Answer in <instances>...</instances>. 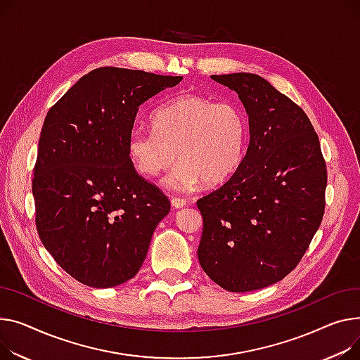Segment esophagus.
Listing matches in <instances>:
<instances>
[{
  "label": "esophagus",
  "mask_w": 360,
  "mask_h": 360,
  "mask_svg": "<svg viewBox=\"0 0 360 360\" xmlns=\"http://www.w3.org/2000/svg\"><path fill=\"white\" fill-rule=\"evenodd\" d=\"M171 204H172V207H174V208H182V207H185V205H186V201H185L184 198L174 197V198L171 200Z\"/></svg>",
  "instance_id": "esophagus-1"
}]
</instances>
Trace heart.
<instances>
[{
    "label": "heart",
    "mask_w": 360,
    "mask_h": 360,
    "mask_svg": "<svg viewBox=\"0 0 360 360\" xmlns=\"http://www.w3.org/2000/svg\"><path fill=\"white\" fill-rule=\"evenodd\" d=\"M153 129L134 127L127 137V155L134 169L149 178L179 159L163 185L182 193L202 181L219 185L242 163L248 123L231 101L184 94L160 105L152 115Z\"/></svg>",
    "instance_id": "obj_1"
}]
</instances>
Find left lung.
<instances>
[{"mask_svg": "<svg viewBox=\"0 0 360 360\" xmlns=\"http://www.w3.org/2000/svg\"><path fill=\"white\" fill-rule=\"evenodd\" d=\"M211 78L238 94L249 146L233 176L197 201L198 260L221 288L248 292L300 263L323 220L327 169L319 136L292 100L255 74Z\"/></svg>", "mask_w": 360, "mask_h": 360, "instance_id": "left-lung-1", "label": "left lung"}]
</instances>
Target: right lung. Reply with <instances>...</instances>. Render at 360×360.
Wrapping results in <instances>:
<instances>
[{"label":"right lung","mask_w":360,"mask_h":360,"mask_svg":"<svg viewBox=\"0 0 360 360\" xmlns=\"http://www.w3.org/2000/svg\"><path fill=\"white\" fill-rule=\"evenodd\" d=\"M182 77L105 66L91 70L47 112L34 165L40 240L84 285L112 288L131 279L153 231L171 210L127 155L139 107Z\"/></svg>","instance_id":"add662e5"}]
</instances>
